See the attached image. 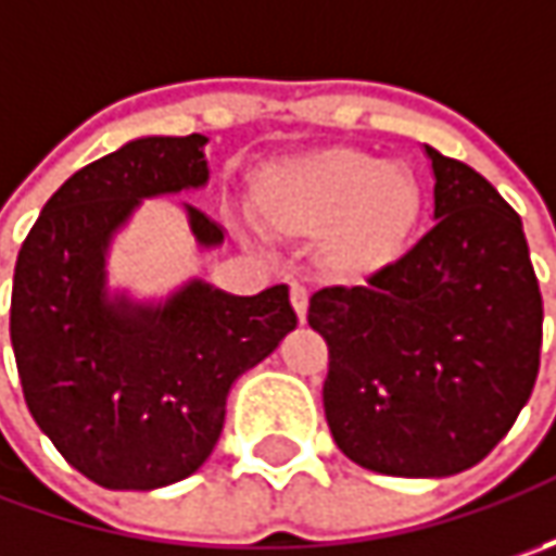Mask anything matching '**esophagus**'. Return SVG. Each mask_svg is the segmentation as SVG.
Returning <instances> with one entry per match:
<instances>
[{
    "mask_svg": "<svg viewBox=\"0 0 556 556\" xmlns=\"http://www.w3.org/2000/svg\"><path fill=\"white\" fill-rule=\"evenodd\" d=\"M290 303H293V312L300 321H306V312H309V290L303 285H290Z\"/></svg>",
    "mask_w": 556,
    "mask_h": 556,
    "instance_id": "obj_1",
    "label": "esophagus"
}]
</instances>
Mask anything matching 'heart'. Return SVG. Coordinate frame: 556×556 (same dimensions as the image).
Segmentation results:
<instances>
[{"instance_id": "1", "label": "heart", "mask_w": 556, "mask_h": 556, "mask_svg": "<svg viewBox=\"0 0 556 556\" xmlns=\"http://www.w3.org/2000/svg\"><path fill=\"white\" fill-rule=\"evenodd\" d=\"M253 203L271 231L300 241L321 238V266L355 285L405 253L424 210V188L399 163L331 144L268 163Z\"/></svg>"}]
</instances>
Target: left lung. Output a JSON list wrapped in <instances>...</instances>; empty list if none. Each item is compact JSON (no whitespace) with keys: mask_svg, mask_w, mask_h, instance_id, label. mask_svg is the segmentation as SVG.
Segmentation results:
<instances>
[{"mask_svg":"<svg viewBox=\"0 0 556 556\" xmlns=\"http://www.w3.org/2000/svg\"><path fill=\"white\" fill-rule=\"evenodd\" d=\"M437 225L365 288H321L325 417L337 448L387 477H452L514 427L542 355L523 223L467 163L427 148Z\"/></svg>","mask_w":556,"mask_h":556,"instance_id":"left-lung-1","label":"left lung"}]
</instances>
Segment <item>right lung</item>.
I'll list each match as a JSON object with an SVG mask.
<instances>
[{"label":"right lung","mask_w":556,"mask_h":556,"mask_svg":"<svg viewBox=\"0 0 556 556\" xmlns=\"http://www.w3.org/2000/svg\"><path fill=\"white\" fill-rule=\"evenodd\" d=\"M203 136H144L54 191L14 263L11 350L64 460L104 489L191 477L219 442L231 383L296 328L288 285L235 296L201 278L161 303L108 290V250L144 198L203 188ZM201 247L223 225L185 203Z\"/></svg>","instance_id":"right-lung-1"}]
</instances>
